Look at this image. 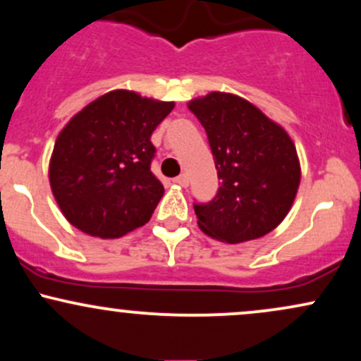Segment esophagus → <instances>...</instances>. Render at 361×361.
Masks as SVG:
<instances>
[{
	"mask_svg": "<svg viewBox=\"0 0 361 361\" xmlns=\"http://www.w3.org/2000/svg\"><path fill=\"white\" fill-rule=\"evenodd\" d=\"M173 181H175V183H178V185H181V186H188V176H186L185 173H181V175L176 176Z\"/></svg>",
	"mask_w": 361,
	"mask_h": 361,
	"instance_id": "34e87169",
	"label": "esophagus"
}]
</instances>
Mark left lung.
Here are the masks:
<instances>
[{"label":"left lung","mask_w":361,"mask_h":361,"mask_svg":"<svg viewBox=\"0 0 361 361\" xmlns=\"http://www.w3.org/2000/svg\"><path fill=\"white\" fill-rule=\"evenodd\" d=\"M188 109L205 128L221 180L212 200L193 204L198 227L229 244L268 234L288 214L300 183L292 139L235 94L214 91Z\"/></svg>","instance_id":"1"}]
</instances>
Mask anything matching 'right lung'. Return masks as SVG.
Returning a JSON list of instances; mask_svg holds the SVG:
<instances>
[{"label": "right lung", "mask_w": 361, "mask_h": 361, "mask_svg": "<svg viewBox=\"0 0 361 361\" xmlns=\"http://www.w3.org/2000/svg\"><path fill=\"white\" fill-rule=\"evenodd\" d=\"M173 109V102L115 90L69 120L57 135L49 180L74 227L114 239L149 222L164 193L151 171V135Z\"/></svg>", "instance_id": "add662e5"}]
</instances>
